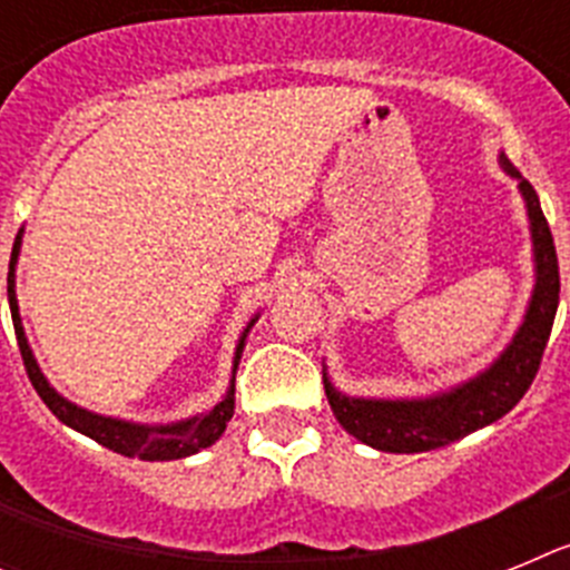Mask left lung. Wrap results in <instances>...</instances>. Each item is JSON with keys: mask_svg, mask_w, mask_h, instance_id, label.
Instances as JSON below:
<instances>
[{"mask_svg": "<svg viewBox=\"0 0 570 570\" xmlns=\"http://www.w3.org/2000/svg\"><path fill=\"white\" fill-rule=\"evenodd\" d=\"M502 165L508 174L520 179V190L528 203V219H531L537 288H533L525 322L505 347V354L493 362L485 374L434 400H351V396L336 394L325 380V394L340 425L376 451L420 454V451L451 445L473 434L476 428H485L505 416L525 396L533 376L540 371L557 305H560V262H557L553 236L537 190L528 179H522L520 170L513 168L505 156H502Z\"/></svg>", "mask_w": 570, "mask_h": 570, "instance_id": "left-lung-1", "label": "left lung"}]
</instances>
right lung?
<instances>
[{
    "label": "right lung",
    "mask_w": 570,
    "mask_h": 570,
    "mask_svg": "<svg viewBox=\"0 0 570 570\" xmlns=\"http://www.w3.org/2000/svg\"><path fill=\"white\" fill-rule=\"evenodd\" d=\"M19 245H22V230L17 234V242H13V254H10V268H8V302H10V316H13V331H17V342H19V354H22L24 371H28L30 385L37 387V394L42 396L45 405L50 407V414L57 416L59 422L70 425L79 434L90 436L99 445L110 448L114 454L122 456H136V460L145 462H165V460H183V456L196 454V451H203V448L214 445L219 436H223L225 425L234 416V387L228 391L219 405H214V411L203 416H194L188 422H176V425L168 428H145V425H134V422H122V420H110V416H99L90 414L85 407L70 405L68 400L53 391V387L45 382L42 371L33 362V354H30L28 340H24L22 322H19V305H17V291H13V265H17L19 256ZM254 325V322H250ZM248 325V328H250ZM248 334V331H245ZM242 342L236 347V362H239V351Z\"/></svg>",
    "instance_id": "1"
}]
</instances>
